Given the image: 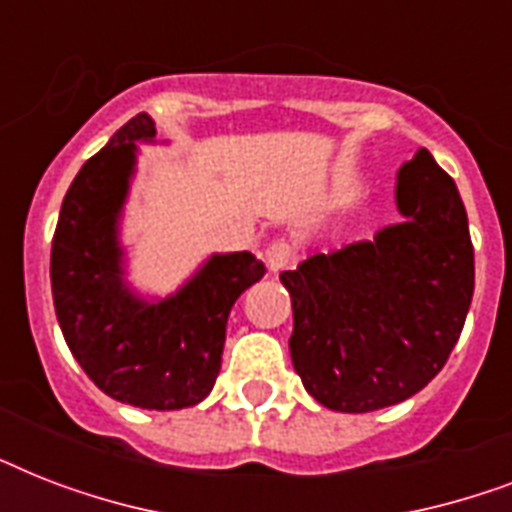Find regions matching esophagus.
I'll return each instance as SVG.
<instances>
[{
  "label": "esophagus",
  "instance_id": "1",
  "mask_svg": "<svg viewBox=\"0 0 512 512\" xmlns=\"http://www.w3.org/2000/svg\"><path fill=\"white\" fill-rule=\"evenodd\" d=\"M292 257H295V249L289 244L287 239H273L268 247H265V263L271 268L273 273L284 271L289 263H292Z\"/></svg>",
  "mask_w": 512,
  "mask_h": 512
}]
</instances>
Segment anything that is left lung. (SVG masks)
Instances as JSON below:
<instances>
[{"label":"left lung","mask_w":512,"mask_h":512,"mask_svg":"<svg viewBox=\"0 0 512 512\" xmlns=\"http://www.w3.org/2000/svg\"><path fill=\"white\" fill-rule=\"evenodd\" d=\"M404 223L284 271L305 390L335 412H374L428 385L465 327L476 265L457 185L422 148L398 170Z\"/></svg>","instance_id":"obj_1"}]
</instances>
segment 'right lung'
I'll return each mask as SVG.
<instances>
[{
    "mask_svg": "<svg viewBox=\"0 0 512 512\" xmlns=\"http://www.w3.org/2000/svg\"><path fill=\"white\" fill-rule=\"evenodd\" d=\"M138 114L84 162L60 207L50 281L68 348L95 385L140 409H183L209 396L220 372L233 303L265 276L252 252L215 255L175 297L140 303L122 284L116 215L127 196L135 140H151Z\"/></svg>",
    "mask_w": 512,
    "mask_h": 512,
    "instance_id": "1",
    "label": "right lung"
}]
</instances>
